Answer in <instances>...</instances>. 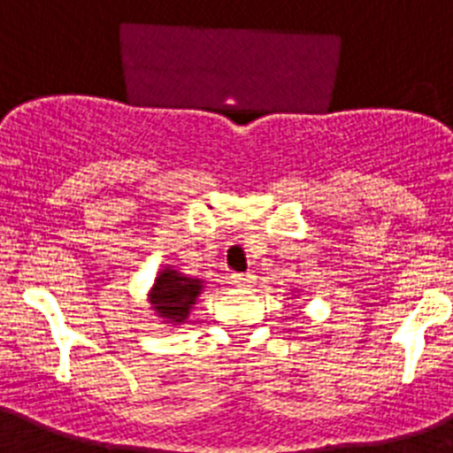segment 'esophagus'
Instances as JSON below:
<instances>
[{
    "label": "esophagus",
    "instance_id": "obj_1",
    "mask_svg": "<svg viewBox=\"0 0 453 453\" xmlns=\"http://www.w3.org/2000/svg\"><path fill=\"white\" fill-rule=\"evenodd\" d=\"M256 281V276L251 274V272H235V274H231V283L238 288H251Z\"/></svg>",
    "mask_w": 453,
    "mask_h": 453
}]
</instances>
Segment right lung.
Returning a JSON list of instances; mask_svg holds the SVG:
<instances>
[{"instance_id":"1","label":"right lung","mask_w":453,"mask_h":453,"mask_svg":"<svg viewBox=\"0 0 453 453\" xmlns=\"http://www.w3.org/2000/svg\"><path fill=\"white\" fill-rule=\"evenodd\" d=\"M203 281L183 276L181 272L165 267L156 276V283L151 288V306L158 313V318L167 319L170 324L186 322L195 299L202 295Z\"/></svg>"}]
</instances>
